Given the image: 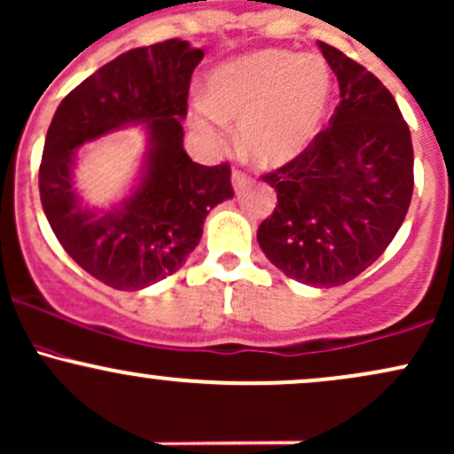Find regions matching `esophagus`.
<instances>
[{
    "label": "esophagus",
    "mask_w": 454,
    "mask_h": 454,
    "mask_svg": "<svg viewBox=\"0 0 454 454\" xmlns=\"http://www.w3.org/2000/svg\"><path fill=\"white\" fill-rule=\"evenodd\" d=\"M247 183H250V174L239 170V168H235V170H232V187L241 189V187H246Z\"/></svg>",
    "instance_id": "1"
}]
</instances>
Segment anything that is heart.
I'll use <instances>...</instances> for the list:
<instances>
[{
  "label": "heart",
  "mask_w": 454,
  "mask_h": 454,
  "mask_svg": "<svg viewBox=\"0 0 454 454\" xmlns=\"http://www.w3.org/2000/svg\"><path fill=\"white\" fill-rule=\"evenodd\" d=\"M333 79L315 53L262 49L222 64L198 98L192 127L208 146H223L239 122V146L256 166L280 168L312 146L332 101Z\"/></svg>",
  "instance_id": "heart-1"
}]
</instances>
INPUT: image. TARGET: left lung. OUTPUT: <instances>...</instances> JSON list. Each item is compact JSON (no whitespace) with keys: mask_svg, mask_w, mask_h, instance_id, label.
<instances>
[{"mask_svg":"<svg viewBox=\"0 0 454 454\" xmlns=\"http://www.w3.org/2000/svg\"><path fill=\"white\" fill-rule=\"evenodd\" d=\"M318 49L340 103L306 153L262 174L278 204L256 239L288 278L330 288L360 276L395 239L411 202L413 148L390 90L332 44Z\"/></svg>","mask_w":454,"mask_h":454,"instance_id":"obj_1","label":"left lung"}]
</instances>
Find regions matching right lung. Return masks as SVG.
<instances>
[{
  "instance_id": "1",
  "label": "right lung",
  "mask_w": 454,
  "mask_h": 454,
  "mask_svg": "<svg viewBox=\"0 0 454 454\" xmlns=\"http://www.w3.org/2000/svg\"><path fill=\"white\" fill-rule=\"evenodd\" d=\"M202 49L163 41L122 53L59 103L38 172L41 202L59 246L83 271L118 291H139L183 267L204 219L235 196L231 166H200L183 148L189 83ZM149 124V161L121 209L90 212L72 189L74 148L124 123Z\"/></svg>"
}]
</instances>
